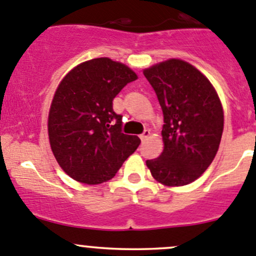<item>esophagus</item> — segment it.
Returning a JSON list of instances; mask_svg holds the SVG:
<instances>
[{"label": "esophagus", "instance_id": "esophagus-1", "mask_svg": "<svg viewBox=\"0 0 256 256\" xmlns=\"http://www.w3.org/2000/svg\"><path fill=\"white\" fill-rule=\"evenodd\" d=\"M150 134H151V132H150V130H144V132L141 134V135H140V138H141V141H144V140H146V138H148Z\"/></svg>", "mask_w": 256, "mask_h": 256}]
</instances>
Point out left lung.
Instances as JSON below:
<instances>
[{
	"mask_svg": "<svg viewBox=\"0 0 256 256\" xmlns=\"http://www.w3.org/2000/svg\"><path fill=\"white\" fill-rule=\"evenodd\" d=\"M164 112V152L147 160L152 177L168 187L194 182L213 162L224 128L218 92L204 74L182 59L144 69Z\"/></svg>",
	"mask_w": 256,
	"mask_h": 256,
	"instance_id": "8db88e82",
	"label": "left lung"
}]
</instances>
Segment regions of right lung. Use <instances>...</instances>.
Returning a JSON list of instances; mask_svg holds the SVG:
<instances>
[{"instance_id": "obj_1", "label": "right lung", "mask_w": 256, "mask_h": 256, "mask_svg": "<svg viewBox=\"0 0 256 256\" xmlns=\"http://www.w3.org/2000/svg\"><path fill=\"white\" fill-rule=\"evenodd\" d=\"M138 74L120 62L95 58L74 66L59 82L48 114L52 152L60 168L80 183L115 176L141 140L121 132L112 100Z\"/></svg>"}]
</instances>
